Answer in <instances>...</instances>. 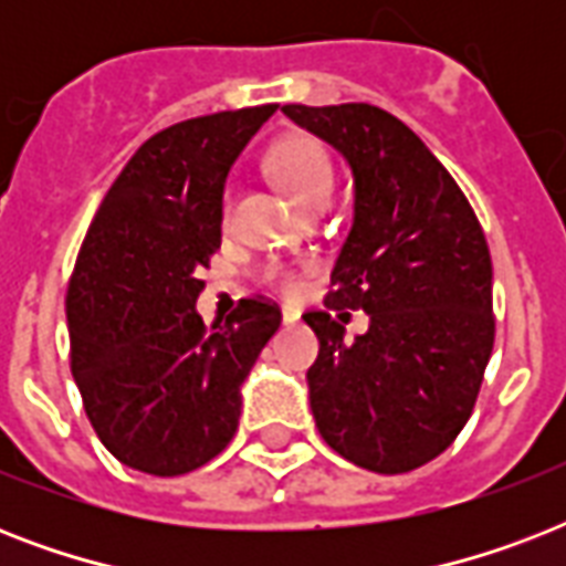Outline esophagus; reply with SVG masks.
I'll return each mask as SVG.
<instances>
[{"label": "esophagus", "mask_w": 566, "mask_h": 566, "mask_svg": "<svg viewBox=\"0 0 566 566\" xmlns=\"http://www.w3.org/2000/svg\"><path fill=\"white\" fill-rule=\"evenodd\" d=\"M296 319H300V314H296V311H293V308H284L282 311V323H284V326H293Z\"/></svg>", "instance_id": "34e87169"}]
</instances>
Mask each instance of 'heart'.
I'll use <instances>...</instances> for the list:
<instances>
[{"label":"heart","mask_w":566,"mask_h":566,"mask_svg":"<svg viewBox=\"0 0 566 566\" xmlns=\"http://www.w3.org/2000/svg\"><path fill=\"white\" fill-rule=\"evenodd\" d=\"M270 170L279 179V185L296 202L305 205V208L317 202H328V196L335 190V161L326 153V146L314 140V137L296 135L282 140L270 153ZM229 208L231 188H226V193H222V213H229ZM261 279L270 287H275V291L287 293V296L300 293V275L293 273V270H284V266H264Z\"/></svg>","instance_id":"1"}]
</instances>
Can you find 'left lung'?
<instances>
[{
  "mask_svg": "<svg viewBox=\"0 0 566 566\" xmlns=\"http://www.w3.org/2000/svg\"><path fill=\"white\" fill-rule=\"evenodd\" d=\"M344 155L355 217L326 311L305 323L319 340L311 411L328 447L373 473L429 464L464 429L493 353V266L464 190L402 119L367 102L284 105ZM367 310L371 328L346 342L331 317Z\"/></svg>",
  "mask_w": 566,
  "mask_h": 566,
  "instance_id": "left-lung-1",
  "label": "left lung"
}]
</instances>
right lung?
I'll list each match as a JSON object with an SVG mask.
<instances>
[{
	"label": "right lung",
	"mask_w": 566,
	"mask_h": 566,
	"mask_svg": "<svg viewBox=\"0 0 566 566\" xmlns=\"http://www.w3.org/2000/svg\"><path fill=\"white\" fill-rule=\"evenodd\" d=\"M279 105L220 111L146 140L102 199L66 287L70 370L111 455L185 475L229 447L240 385L282 323L264 296L226 323L196 314L220 249L222 185Z\"/></svg>",
	"instance_id": "right-lung-1"
}]
</instances>
